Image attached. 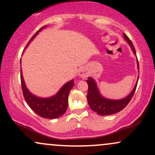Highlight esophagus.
I'll return each instance as SVG.
<instances>
[{"label":"esophagus","instance_id":"esophagus-1","mask_svg":"<svg viewBox=\"0 0 155 155\" xmlns=\"http://www.w3.org/2000/svg\"><path fill=\"white\" fill-rule=\"evenodd\" d=\"M79 76H81V78H85L88 76V73L84 68L80 69L79 71Z\"/></svg>","mask_w":155,"mask_h":155}]
</instances>
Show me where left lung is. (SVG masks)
Segmentation results:
<instances>
[{
  "label": "left lung",
  "mask_w": 155,
  "mask_h": 155,
  "mask_svg": "<svg viewBox=\"0 0 155 155\" xmlns=\"http://www.w3.org/2000/svg\"><path fill=\"white\" fill-rule=\"evenodd\" d=\"M123 36L127 41V43L129 44V45L130 46L133 53L136 54L132 41L124 33L123 34ZM137 64H138V68H139L138 60H137ZM87 82L88 84V92L87 98L89 106L92 111L96 112L97 114L101 115V116L114 114H116L117 112L122 111L132 99L135 91H136L137 84H136L132 92L125 98L121 99V100H110V99L105 98L101 95L95 80L92 78L89 77L88 79L87 80Z\"/></svg>",
  "instance_id": "8db88e82"
}]
</instances>
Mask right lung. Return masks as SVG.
<instances>
[{"label": "right lung", "instance_id": "right-lung-1", "mask_svg": "<svg viewBox=\"0 0 155 155\" xmlns=\"http://www.w3.org/2000/svg\"><path fill=\"white\" fill-rule=\"evenodd\" d=\"M44 27L38 30L33 35L30 41L28 42V45ZM20 78L23 95L27 104L35 113H36L40 117L47 119L58 118L65 114L68 108V98L69 92L74 84V80H71L70 81L65 84L56 95L47 98H42L33 95L28 90L23 79L22 71H21Z\"/></svg>", "mask_w": 155, "mask_h": 155}]
</instances>
